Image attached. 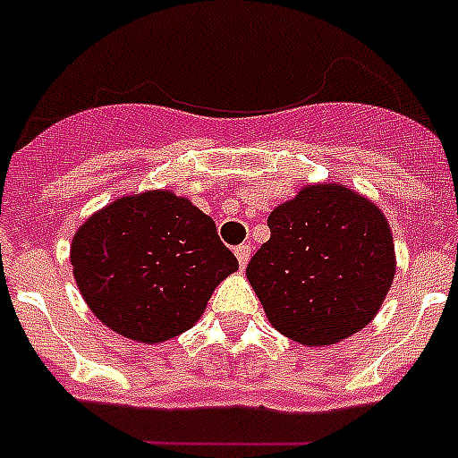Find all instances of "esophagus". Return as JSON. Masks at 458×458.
I'll use <instances>...</instances> for the list:
<instances>
[{
	"label": "esophagus",
	"instance_id": "34e87169",
	"mask_svg": "<svg viewBox=\"0 0 458 458\" xmlns=\"http://www.w3.org/2000/svg\"><path fill=\"white\" fill-rule=\"evenodd\" d=\"M250 254H252V248H250L248 242H245V245H238L236 248V259H238V266H241V268H245V266H248Z\"/></svg>",
	"mask_w": 458,
	"mask_h": 458
}]
</instances>
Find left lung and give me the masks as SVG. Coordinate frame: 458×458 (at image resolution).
<instances>
[{"label": "left lung", "instance_id": "left-lung-1", "mask_svg": "<svg viewBox=\"0 0 458 458\" xmlns=\"http://www.w3.org/2000/svg\"><path fill=\"white\" fill-rule=\"evenodd\" d=\"M268 226L245 275L279 333L327 346L376 317L394 277V245L371 201L337 183L311 185L277 206Z\"/></svg>", "mask_w": 458, "mask_h": 458}]
</instances>
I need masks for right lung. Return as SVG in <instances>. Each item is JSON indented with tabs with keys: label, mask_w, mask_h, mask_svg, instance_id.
I'll use <instances>...</instances> for the list:
<instances>
[{
	"label": "right lung",
	"mask_w": 458,
	"mask_h": 458,
	"mask_svg": "<svg viewBox=\"0 0 458 458\" xmlns=\"http://www.w3.org/2000/svg\"><path fill=\"white\" fill-rule=\"evenodd\" d=\"M71 264L84 301L105 326L157 344L194 326L238 259L206 213L153 190L89 217L72 238Z\"/></svg>",
	"instance_id": "add662e5"
}]
</instances>
